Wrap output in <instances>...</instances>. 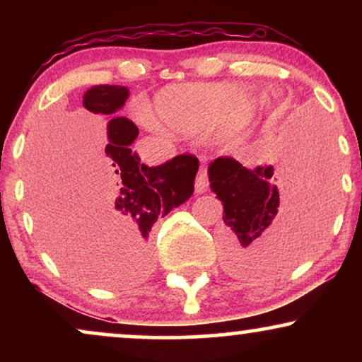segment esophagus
<instances>
[{
	"instance_id": "obj_1",
	"label": "esophagus",
	"mask_w": 362,
	"mask_h": 362,
	"mask_svg": "<svg viewBox=\"0 0 362 362\" xmlns=\"http://www.w3.org/2000/svg\"><path fill=\"white\" fill-rule=\"evenodd\" d=\"M194 187H196L197 194H202V192L207 191V187H209V180H207L206 170H199V173H197Z\"/></svg>"
}]
</instances>
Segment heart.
<instances>
[{
    "label": "heart",
    "instance_id": "b5f03b06",
    "mask_svg": "<svg viewBox=\"0 0 362 362\" xmlns=\"http://www.w3.org/2000/svg\"><path fill=\"white\" fill-rule=\"evenodd\" d=\"M155 113L177 130H199L217 117L229 128H240L249 122L252 103L245 93H232L229 83H182L156 93Z\"/></svg>",
    "mask_w": 362,
    "mask_h": 362
}]
</instances>
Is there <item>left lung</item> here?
Masks as SVG:
<instances>
[{"label":"left lung","mask_w":362,"mask_h":362,"mask_svg":"<svg viewBox=\"0 0 362 362\" xmlns=\"http://www.w3.org/2000/svg\"><path fill=\"white\" fill-rule=\"evenodd\" d=\"M288 158V183L274 175V166L247 170L230 156L216 158L207 168L211 191L224 206L221 242L230 274H272L310 249L320 234L316 173L295 151ZM279 187L287 197L281 206Z\"/></svg>","instance_id":"left-lung-1"}]
</instances>
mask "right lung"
<instances>
[{
  "mask_svg": "<svg viewBox=\"0 0 362 362\" xmlns=\"http://www.w3.org/2000/svg\"><path fill=\"white\" fill-rule=\"evenodd\" d=\"M130 95L122 86H95L83 93V107L92 113L108 115L105 146L107 175L110 181L103 211L117 235L130 242L138 270L150 264L146 240L160 216L186 202L194 192V177L199 161L194 155H180L160 166L140 163L130 145L138 136V128L127 117L115 113Z\"/></svg>",
  "mask_w": 362,
  "mask_h": 362,
  "instance_id": "obj_1",
  "label": "right lung"
}]
</instances>
